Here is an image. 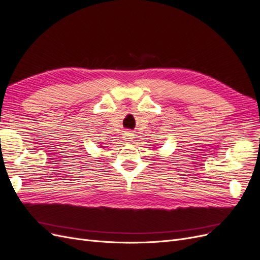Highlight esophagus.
Segmentation results:
<instances>
[{"label":"esophagus","instance_id":"obj_1","mask_svg":"<svg viewBox=\"0 0 260 260\" xmlns=\"http://www.w3.org/2000/svg\"><path fill=\"white\" fill-rule=\"evenodd\" d=\"M132 139H134V134L133 133L127 132L123 135V140H125V141H132Z\"/></svg>","mask_w":260,"mask_h":260}]
</instances>
